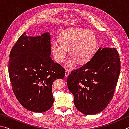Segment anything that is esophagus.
<instances>
[{"label": "esophagus", "mask_w": 129, "mask_h": 129, "mask_svg": "<svg viewBox=\"0 0 129 129\" xmlns=\"http://www.w3.org/2000/svg\"><path fill=\"white\" fill-rule=\"evenodd\" d=\"M69 74H70L69 71L67 70H66L65 71V76H66V77H67V76H69Z\"/></svg>", "instance_id": "1"}]
</instances>
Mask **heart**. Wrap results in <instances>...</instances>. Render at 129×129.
I'll return each instance as SVG.
<instances>
[{"instance_id": "obj_1", "label": "heart", "mask_w": 129, "mask_h": 129, "mask_svg": "<svg viewBox=\"0 0 129 129\" xmlns=\"http://www.w3.org/2000/svg\"><path fill=\"white\" fill-rule=\"evenodd\" d=\"M59 42H54L51 51L54 60L63 62L69 50L70 56L66 66L71 69L78 62L84 65L93 57L98 46L96 37L91 31L82 28H72L63 32L58 38Z\"/></svg>"}]
</instances>
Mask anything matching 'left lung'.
Here are the masks:
<instances>
[{
  "label": "left lung",
  "mask_w": 129,
  "mask_h": 129,
  "mask_svg": "<svg viewBox=\"0 0 129 129\" xmlns=\"http://www.w3.org/2000/svg\"><path fill=\"white\" fill-rule=\"evenodd\" d=\"M120 70L116 49L100 47L88 63L71 71L67 84L76 109L85 115L102 112L113 97Z\"/></svg>",
  "instance_id": "obj_1"
}]
</instances>
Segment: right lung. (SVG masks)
Returning a JSON list of instances; mask_svg holds the SVG:
<instances>
[{
    "label": "right lung",
    "instance_id": "1",
    "mask_svg": "<svg viewBox=\"0 0 129 129\" xmlns=\"http://www.w3.org/2000/svg\"><path fill=\"white\" fill-rule=\"evenodd\" d=\"M50 35L28 36L24 32L11 49L8 73L12 90L20 104L30 111L42 113L54 103L52 85L63 79L65 70L50 57Z\"/></svg>",
    "mask_w": 129,
    "mask_h": 129
}]
</instances>
